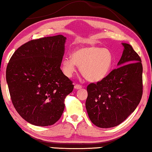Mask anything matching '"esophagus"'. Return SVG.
I'll return each mask as SVG.
<instances>
[{"label":"esophagus","mask_w":152,"mask_h":152,"mask_svg":"<svg viewBox=\"0 0 152 152\" xmlns=\"http://www.w3.org/2000/svg\"><path fill=\"white\" fill-rule=\"evenodd\" d=\"M83 87L80 85H78V84H76V85H75V86H74V89H82Z\"/></svg>","instance_id":"34e87169"}]
</instances>
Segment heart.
I'll use <instances>...</instances> for the list:
<instances>
[{
    "instance_id": "b5f03b06",
    "label": "heart",
    "mask_w": 152,
    "mask_h": 152,
    "mask_svg": "<svg viewBox=\"0 0 152 152\" xmlns=\"http://www.w3.org/2000/svg\"><path fill=\"white\" fill-rule=\"evenodd\" d=\"M113 56L109 50L98 46H85L76 49L72 57L65 56L62 61V71L67 77L75 73L76 65L87 80L97 83L108 75L112 68Z\"/></svg>"
}]
</instances>
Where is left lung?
<instances>
[{"label":"left lung","instance_id":"obj_1","mask_svg":"<svg viewBox=\"0 0 152 152\" xmlns=\"http://www.w3.org/2000/svg\"><path fill=\"white\" fill-rule=\"evenodd\" d=\"M123 53L102 80L87 86L86 109L91 121L102 128L117 126L134 111L142 94L141 59L130 44L122 43Z\"/></svg>","mask_w":152,"mask_h":152}]
</instances>
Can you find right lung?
Wrapping results in <instances>:
<instances>
[{"label": "right lung", "instance_id": "obj_1", "mask_svg": "<svg viewBox=\"0 0 152 152\" xmlns=\"http://www.w3.org/2000/svg\"><path fill=\"white\" fill-rule=\"evenodd\" d=\"M66 37L62 35L31 40L10 58L6 80L11 101L24 120L37 126L55 124L74 85L61 69Z\"/></svg>", "mask_w": 152, "mask_h": 152}]
</instances>
